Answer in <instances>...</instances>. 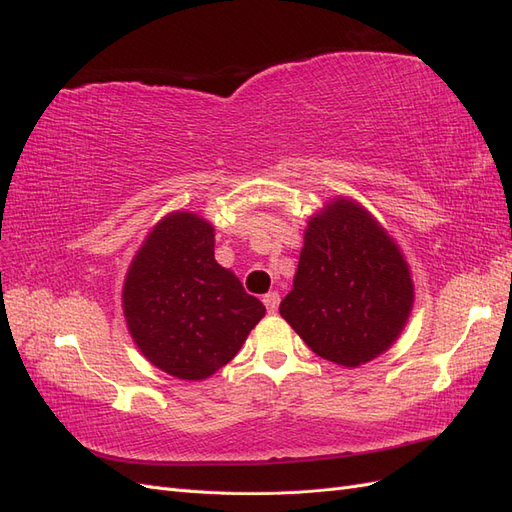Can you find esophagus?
Here are the masks:
<instances>
[{"instance_id": "1", "label": "esophagus", "mask_w": 512, "mask_h": 512, "mask_svg": "<svg viewBox=\"0 0 512 512\" xmlns=\"http://www.w3.org/2000/svg\"><path fill=\"white\" fill-rule=\"evenodd\" d=\"M262 303H265L269 314H275L277 307H280V294H277V292H267L265 297H262Z\"/></svg>"}]
</instances>
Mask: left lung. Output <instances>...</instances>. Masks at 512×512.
Returning <instances> with one entry per match:
<instances>
[{
	"label": "left lung",
	"mask_w": 512,
	"mask_h": 512,
	"mask_svg": "<svg viewBox=\"0 0 512 512\" xmlns=\"http://www.w3.org/2000/svg\"><path fill=\"white\" fill-rule=\"evenodd\" d=\"M412 299L397 245L365 209L342 198L309 220L280 314L322 359L356 367L395 342Z\"/></svg>",
	"instance_id": "obj_1"
}]
</instances>
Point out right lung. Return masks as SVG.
Instances as JSON below:
<instances>
[{"label": "right lung", "mask_w": 512, "mask_h": 512, "mask_svg": "<svg viewBox=\"0 0 512 512\" xmlns=\"http://www.w3.org/2000/svg\"><path fill=\"white\" fill-rule=\"evenodd\" d=\"M213 243V226L198 215H168L138 250L123 286L136 346L181 380L215 374L265 316V305L215 262Z\"/></svg>", "instance_id": "1"}]
</instances>
